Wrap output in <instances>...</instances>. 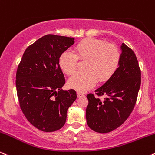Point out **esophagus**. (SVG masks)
<instances>
[{"mask_svg":"<svg viewBox=\"0 0 155 155\" xmlns=\"http://www.w3.org/2000/svg\"><path fill=\"white\" fill-rule=\"evenodd\" d=\"M77 96H78V98H80V97H82V96H84V94H82V93H81V92H78L77 93Z\"/></svg>","mask_w":155,"mask_h":155,"instance_id":"esophagus-1","label":"esophagus"}]
</instances>
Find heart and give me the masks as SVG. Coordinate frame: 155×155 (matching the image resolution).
Here are the masks:
<instances>
[{
    "instance_id": "b5f03b06",
    "label": "heart",
    "mask_w": 155,
    "mask_h": 155,
    "mask_svg": "<svg viewBox=\"0 0 155 155\" xmlns=\"http://www.w3.org/2000/svg\"><path fill=\"white\" fill-rule=\"evenodd\" d=\"M76 54L65 51L59 59V64L65 74H73L77 69L78 59L87 60L83 72H77L68 81L69 87L78 92H85L100 82L108 81L119 67L120 51L114 44L96 38H88L78 43Z\"/></svg>"
}]
</instances>
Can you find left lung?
Segmentation results:
<instances>
[{
	"label": "left lung",
	"mask_w": 155,
	"mask_h": 155,
	"mask_svg": "<svg viewBox=\"0 0 155 155\" xmlns=\"http://www.w3.org/2000/svg\"><path fill=\"white\" fill-rule=\"evenodd\" d=\"M121 59L117 70L102 86L98 96L87 95V124L94 131L105 134L114 130L128 119L135 107L141 85V70L135 53L125 43L121 45Z\"/></svg>",
	"instance_id": "8db88e82"
}]
</instances>
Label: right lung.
<instances>
[{"label": "right lung", "mask_w": 155, "mask_h": 155, "mask_svg": "<svg viewBox=\"0 0 155 155\" xmlns=\"http://www.w3.org/2000/svg\"><path fill=\"white\" fill-rule=\"evenodd\" d=\"M74 43L73 38L46 35L27 47L18 66L16 86L19 106L36 128L53 132L65 124L68 108L77 98L73 89L63 91L59 56Z\"/></svg>", "instance_id": "right-lung-1"}]
</instances>
